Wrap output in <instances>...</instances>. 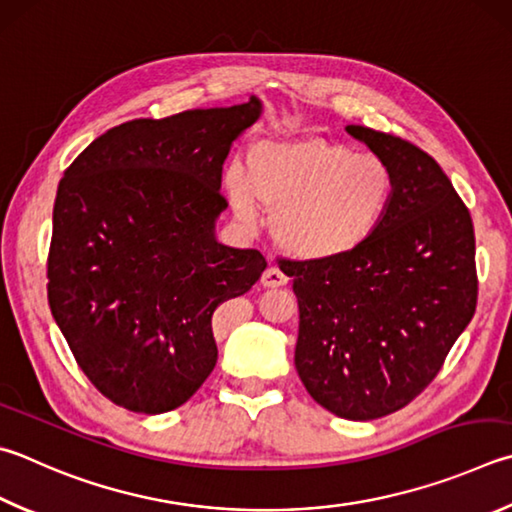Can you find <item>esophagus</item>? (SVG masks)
Masks as SVG:
<instances>
[{"label":"esophagus","mask_w":512,"mask_h":512,"mask_svg":"<svg viewBox=\"0 0 512 512\" xmlns=\"http://www.w3.org/2000/svg\"><path fill=\"white\" fill-rule=\"evenodd\" d=\"M262 284L266 288H280V286L288 284V277L277 266H268L262 275Z\"/></svg>","instance_id":"esophagus-1"}]
</instances>
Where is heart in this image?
Returning <instances> with one entry per match:
<instances>
[{
  "label": "heart",
  "mask_w": 512,
  "mask_h": 512,
  "mask_svg": "<svg viewBox=\"0 0 512 512\" xmlns=\"http://www.w3.org/2000/svg\"><path fill=\"white\" fill-rule=\"evenodd\" d=\"M226 192L244 221L277 212L282 248L306 262H336L367 244L394 199V174L380 156L320 136L259 141L226 172Z\"/></svg>",
  "instance_id": "b5f03b06"
}]
</instances>
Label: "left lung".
Returning <instances> with one entry per match:
<instances>
[{"mask_svg": "<svg viewBox=\"0 0 512 512\" xmlns=\"http://www.w3.org/2000/svg\"><path fill=\"white\" fill-rule=\"evenodd\" d=\"M394 174L383 224L336 262L277 259L300 306L295 369L315 403L349 421L401 410L439 374L477 309L475 226L430 154L347 125Z\"/></svg>", "mask_w": 512, "mask_h": 512, "instance_id": "8db88e82", "label": "left lung"}]
</instances>
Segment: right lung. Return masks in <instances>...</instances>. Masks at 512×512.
Instances as JSON below:
<instances>
[{
  "instance_id": "right-lung-1",
  "label": "right lung",
  "mask_w": 512,
  "mask_h": 512,
  "mask_svg": "<svg viewBox=\"0 0 512 512\" xmlns=\"http://www.w3.org/2000/svg\"><path fill=\"white\" fill-rule=\"evenodd\" d=\"M259 114L250 98L129 120L64 170L46 295L78 367L118 407L188 401L217 365L212 313L264 273L259 250L215 239L224 161Z\"/></svg>"
}]
</instances>
